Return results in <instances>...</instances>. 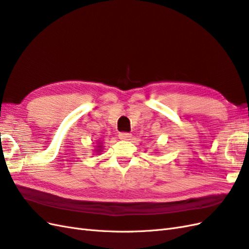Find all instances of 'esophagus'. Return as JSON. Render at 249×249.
Returning <instances> with one entry per match:
<instances>
[{
	"label": "esophagus",
	"instance_id": "1",
	"mask_svg": "<svg viewBox=\"0 0 249 249\" xmlns=\"http://www.w3.org/2000/svg\"><path fill=\"white\" fill-rule=\"evenodd\" d=\"M130 138H131V133H129V132H120L119 133L120 140H125V141H127V140H130Z\"/></svg>",
	"mask_w": 249,
	"mask_h": 249
}]
</instances>
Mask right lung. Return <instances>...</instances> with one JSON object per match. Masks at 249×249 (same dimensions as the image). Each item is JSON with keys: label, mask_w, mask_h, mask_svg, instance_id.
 <instances>
[{"label": "right lung", "mask_w": 249, "mask_h": 249, "mask_svg": "<svg viewBox=\"0 0 249 249\" xmlns=\"http://www.w3.org/2000/svg\"><path fill=\"white\" fill-rule=\"evenodd\" d=\"M102 147H103V146H102V144L99 142V143H98V146H97V149H95V151L99 152V154H100V151H102L101 149H103Z\"/></svg>", "instance_id": "add662e5"}]
</instances>
